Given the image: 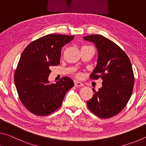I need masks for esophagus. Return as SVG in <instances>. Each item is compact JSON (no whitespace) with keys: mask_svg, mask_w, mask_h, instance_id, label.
<instances>
[{"mask_svg":"<svg viewBox=\"0 0 146 146\" xmlns=\"http://www.w3.org/2000/svg\"><path fill=\"white\" fill-rule=\"evenodd\" d=\"M74 85L76 86H77V87H78V86H83L84 85L82 83L80 82V81H78L77 80H75L74 81Z\"/></svg>","mask_w":146,"mask_h":146,"instance_id":"34e87169","label":"esophagus"}]
</instances>
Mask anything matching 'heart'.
I'll list each match as a JSON object with an SVG mask.
<instances>
[{"instance_id":"b5f03b06","label":"heart","mask_w":146,"mask_h":146,"mask_svg":"<svg viewBox=\"0 0 146 146\" xmlns=\"http://www.w3.org/2000/svg\"><path fill=\"white\" fill-rule=\"evenodd\" d=\"M78 76H79V75H78Z\"/></svg>"}]
</instances>
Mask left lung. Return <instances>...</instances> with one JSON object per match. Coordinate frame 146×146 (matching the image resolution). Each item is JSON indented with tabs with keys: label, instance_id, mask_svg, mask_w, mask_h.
Wrapping results in <instances>:
<instances>
[{
	"label": "left lung",
	"instance_id": "obj_1",
	"mask_svg": "<svg viewBox=\"0 0 146 146\" xmlns=\"http://www.w3.org/2000/svg\"><path fill=\"white\" fill-rule=\"evenodd\" d=\"M83 39L94 43L98 52L97 65L91 79L101 78L102 87L92 89L88 109L101 118H110L121 112L131 98L134 74L129 58L118 45L100 35L86 36Z\"/></svg>",
	"mask_w": 146,
	"mask_h": 146
}]
</instances>
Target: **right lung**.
<instances>
[{
    "mask_svg": "<svg viewBox=\"0 0 146 146\" xmlns=\"http://www.w3.org/2000/svg\"><path fill=\"white\" fill-rule=\"evenodd\" d=\"M74 36L49 34L29 43L22 53L14 81L22 103L32 113L48 115L60 108L74 82L63 77L55 84L48 81L50 66L60 63L61 50Z\"/></svg>",
    "mask_w": 146,
    "mask_h": 146,
    "instance_id": "add662e5",
    "label": "right lung"
}]
</instances>
